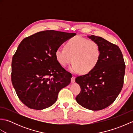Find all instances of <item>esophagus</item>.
<instances>
[{"mask_svg":"<svg viewBox=\"0 0 133 133\" xmlns=\"http://www.w3.org/2000/svg\"><path fill=\"white\" fill-rule=\"evenodd\" d=\"M75 77H74V76H72L71 78V83H74L75 82Z\"/></svg>","mask_w":133,"mask_h":133,"instance_id":"obj_1","label":"esophagus"}]
</instances>
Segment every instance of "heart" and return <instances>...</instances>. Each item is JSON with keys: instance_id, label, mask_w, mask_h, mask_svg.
<instances>
[{"instance_id": "1", "label": "heart", "mask_w": 133, "mask_h": 133, "mask_svg": "<svg viewBox=\"0 0 133 133\" xmlns=\"http://www.w3.org/2000/svg\"><path fill=\"white\" fill-rule=\"evenodd\" d=\"M101 55L100 47L97 42L80 36L70 39L64 49L58 48L55 52L56 61L61 66H66L72 61L68 70L74 74L92 71L99 62Z\"/></svg>"}]
</instances>
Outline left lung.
Instances as JSON below:
<instances>
[{"label": "left lung", "mask_w": 133, "mask_h": 133, "mask_svg": "<svg viewBox=\"0 0 133 133\" xmlns=\"http://www.w3.org/2000/svg\"><path fill=\"white\" fill-rule=\"evenodd\" d=\"M87 36L99 44L101 58L92 71L76 78L81 91L75 99L84 108L96 111L106 108L116 99L123 87L125 64L117 45L99 36Z\"/></svg>", "instance_id": "1"}]
</instances>
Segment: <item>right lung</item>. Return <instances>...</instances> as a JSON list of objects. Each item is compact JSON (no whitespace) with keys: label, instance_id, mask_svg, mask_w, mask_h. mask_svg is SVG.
I'll return each mask as SVG.
<instances>
[{"label":"right lung","instance_id":"1","mask_svg":"<svg viewBox=\"0 0 133 133\" xmlns=\"http://www.w3.org/2000/svg\"><path fill=\"white\" fill-rule=\"evenodd\" d=\"M76 35L55 30L24 38L12 60L11 81L19 99L30 109L43 110L55 103L59 91L71 82V74L56 61L55 50Z\"/></svg>","mask_w":133,"mask_h":133}]
</instances>
